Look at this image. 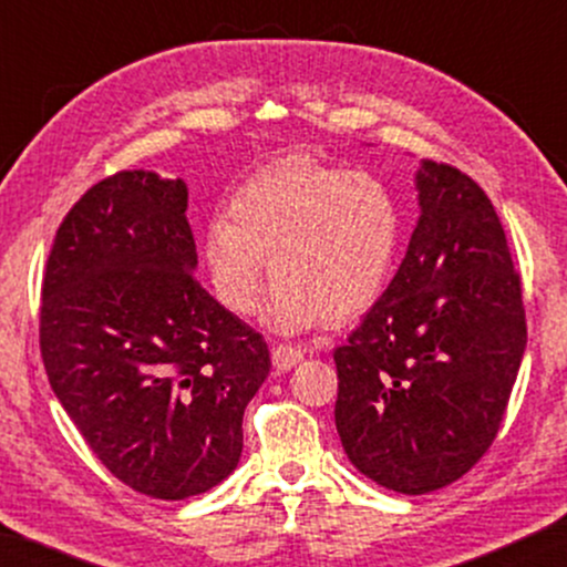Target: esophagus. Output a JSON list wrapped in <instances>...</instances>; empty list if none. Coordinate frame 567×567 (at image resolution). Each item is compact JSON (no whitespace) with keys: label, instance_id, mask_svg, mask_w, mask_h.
<instances>
[{"label":"esophagus","instance_id":"obj_1","mask_svg":"<svg viewBox=\"0 0 567 567\" xmlns=\"http://www.w3.org/2000/svg\"><path fill=\"white\" fill-rule=\"evenodd\" d=\"M270 359H274V367L278 371H289L301 363L305 359V353L299 351V348H291V346H276L274 353H270Z\"/></svg>","mask_w":567,"mask_h":567}]
</instances>
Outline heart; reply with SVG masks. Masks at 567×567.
<instances>
[{"label":"heart","mask_w":567,"mask_h":567,"mask_svg":"<svg viewBox=\"0 0 567 567\" xmlns=\"http://www.w3.org/2000/svg\"><path fill=\"white\" fill-rule=\"evenodd\" d=\"M400 245V204L379 177L289 157L231 193L227 219L206 227L204 260L221 307L247 317L260 301L268 258L278 284L266 322L305 332L367 315L390 286Z\"/></svg>","instance_id":"heart-1"}]
</instances>
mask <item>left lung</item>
Segmentation results:
<instances>
[{
  "instance_id": "obj_1",
  "label": "left lung",
  "mask_w": 567,
  "mask_h": 567,
  "mask_svg": "<svg viewBox=\"0 0 567 567\" xmlns=\"http://www.w3.org/2000/svg\"><path fill=\"white\" fill-rule=\"evenodd\" d=\"M405 260L336 348V425L348 460L386 491L460 480L498 436L526 348L522 278L491 198L423 159Z\"/></svg>"
}]
</instances>
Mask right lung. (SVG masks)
<instances>
[{"mask_svg":"<svg viewBox=\"0 0 567 567\" xmlns=\"http://www.w3.org/2000/svg\"><path fill=\"white\" fill-rule=\"evenodd\" d=\"M185 208L183 181L105 177L64 216L43 274L51 390L97 460L162 501L231 475L245 408L270 371L260 332L193 276Z\"/></svg>","mask_w":567,"mask_h":567,"instance_id":"obj_1","label":"right lung"}]
</instances>
